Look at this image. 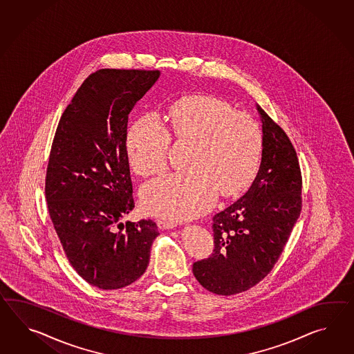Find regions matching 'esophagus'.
<instances>
[{"instance_id":"esophagus-1","label":"esophagus","mask_w":354,"mask_h":354,"mask_svg":"<svg viewBox=\"0 0 354 354\" xmlns=\"http://www.w3.org/2000/svg\"><path fill=\"white\" fill-rule=\"evenodd\" d=\"M157 225H158V227L160 229H173L176 226V223L173 221V220H165V218H161V220H158L157 221Z\"/></svg>"}]
</instances>
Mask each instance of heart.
Returning <instances> with one entry per match:
<instances>
[{"label":"heart","instance_id":"1","mask_svg":"<svg viewBox=\"0 0 354 354\" xmlns=\"http://www.w3.org/2000/svg\"><path fill=\"white\" fill-rule=\"evenodd\" d=\"M176 142L193 145L187 170L147 183L142 206L151 215L175 220L201 215L215 203L218 192L234 196L244 189L259 166L262 134L250 115L235 111L214 97L196 95L174 104L167 115ZM170 131L156 113H146L128 134L131 167L142 176L167 167Z\"/></svg>","mask_w":354,"mask_h":354}]
</instances>
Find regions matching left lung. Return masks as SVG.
Returning a JSON list of instances; mask_svg holds the SVG:
<instances>
[{
	"instance_id": "8db88e82",
	"label": "left lung",
	"mask_w": 354,
	"mask_h": 354,
	"mask_svg": "<svg viewBox=\"0 0 354 354\" xmlns=\"http://www.w3.org/2000/svg\"><path fill=\"white\" fill-rule=\"evenodd\" d=\"M262 158L248 192L214 216V253L193 263L211 293L250 289L275 266L302 209V175L290 139L259 106Z\"/></svg>"
}]
</instances>
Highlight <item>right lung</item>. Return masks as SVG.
<instances>
[{"label":"right lung","mask_w":354,"mask_h":354,"mask_svg":"<svg viewBox=\"0 0 354 354\" xmlns=\"http://www.w3.org/2000/svg\"><path fill=\"white\" fill-rule=\"evenodd\" d=\"M158 70L101 69L61 116L46 174L52 224L70 265L88 284L120 289L146 272L158 235L152 220H120L134 208L128 119Z\"/></svg>","instance_id":"add662e5"}]
</instances>
